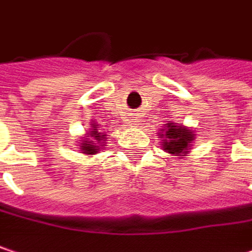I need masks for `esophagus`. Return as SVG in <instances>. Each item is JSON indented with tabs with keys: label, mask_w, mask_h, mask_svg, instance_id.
<instances>
[{
	"label": "esophagus",
	"mask_w": 252,
	"mask_h": 252,
	"mask_svg": "<svg viewBox=\"0 0 252 252\" xmlns=\"http://www.w3.org/2000/svg\"><path fill=\"white\" fill-rule=\"evenodd\" d=\"M135 123H137V121H135Z\"/></svg>",
	"instance_id": "esophagus-1"
}]
</instances>
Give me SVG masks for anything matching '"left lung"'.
I'll use <instances>...</instances> for the list:
<instances>
[{
  "label": "left lung",
  "mask_w": 252,
  "mask_h": 252,
  "mask_svg": "<svg viewBox=\"0 0 252 252\" xmlns=\"http://www.w3.org/2000/svg\"><path fill=\"white\" fill-rule=\"evenodd\" d=\"M159 135L162 137V150L168 154L180 157L187 154L188 150H191V142L194 141L195 134L187 126L170 123L167 124V128L162 129V132H159Z\"/></svg>",
  "instance_id": "1"
}]
</instances>
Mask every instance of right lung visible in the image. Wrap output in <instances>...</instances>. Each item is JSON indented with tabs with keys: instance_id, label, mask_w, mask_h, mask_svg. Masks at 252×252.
<instances>
[{
	"instance_id": "obj_1",
	"label": "right lung",
	"mask_w": 252,
	"mask_h": 252,
	"mask_svg": "<svg viewBox=\"0 0 252 252\" xmlns=\"http://www.w3.org/2000/svg\"><path fill=\"white\" fill-rule=\"evenodd\" d=\"M98 126H99L93 124V128H91V131L87 134V137H93V140L98 141V142L105 141V135H104V134H101V132H98ZM95 141L84 140L82 142H80V148H81L82 153H84V154H87V156H94V154H98L99 147H102V145H95ZM104 147H105V145H104Z\"/></svg>"
}]
</instances>
